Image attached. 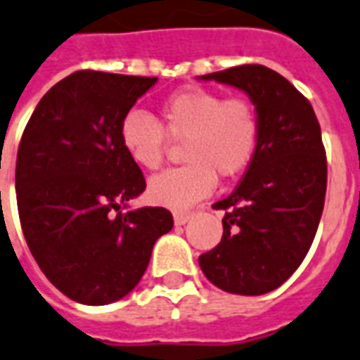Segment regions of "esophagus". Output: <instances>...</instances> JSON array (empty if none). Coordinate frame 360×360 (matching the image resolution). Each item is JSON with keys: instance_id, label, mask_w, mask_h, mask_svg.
Returning a JSON list of instances; mask_svg holds the SVG:
<instances>
[{"instance_id": "34e87169", "label": "esophagus", "mask_w": 360, "mask_h": 360, "mask_svg": "<svg viewBox=\"0 0 360 360\" xmlns=\"http://www.w3.org/2000/svg\"><path fill=\"white\" fill-rule=\"evenodd\" d=\"M174 224L176 226H182V224H186L189 219H191V213H184V212H174Z\"/></svg>"}]
</instances>
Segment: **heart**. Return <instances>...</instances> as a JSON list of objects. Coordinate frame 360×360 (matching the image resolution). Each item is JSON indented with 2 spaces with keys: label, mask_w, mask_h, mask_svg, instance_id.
Returning a JSON list of instances; mask_svg holds the SVG:
<instances>
[{
  "label": "heart",
  "mask_w": 360,
  "mask_h": 360,
  "mask_svg": "<svg viewBox=\"0 0 360 360\" xmlns=\"http://www.w3.org/2000/svg\"><path fill=\"white\" fill-rule=\"evenodd\" d=\"M167 138L183 143L186 165L154 176L148 198L158 206L187 210L215 189L217 176L236 178L248 169L259 145V115L245 97L207 88H186L160 105V121L139 110L124 114L120 139L139 167L154 171L165 158Z\"/></svg>",
  "instance_id": "obj_1"
}]
</instances>
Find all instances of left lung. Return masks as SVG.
I'll return each mask as SVG.
<instances>
[{"label":"left lung","instance_id":"1","mask_svg":"<svg viewBox=\"0 0 360 360\" xmlns=\"http://www.w3.org/2000/svg\"><path fill=\"white\" fill-rule=\"evenodd\" d=\"M200 79L248 94L259 115V145L236 191L213 204L224 210V231L198 263L219 289L259 296L289 280L319 230L328 187L320 123L307 97L261 64Z\"/></svg>","mask_w":360,"mask_h":360}]
</instances>
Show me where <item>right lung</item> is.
Listing matches in <instances>:
<instances>
[{
	"label": "right lung",
	"instance_id": "add662e5",
	"mask_svg": "<svg viewBox=\"0 0 360 360\" xmlns=\"http://www.w3.org/2000/svg\"><path fill=\"white\" fill-rule=\"evenodd\" d=\"M156 80L75 71L41 97L23 130L16 158L23 236L47 280L79 304L127 296L156 239L173 228L165 207L124 212L147 184L124 153L120 124Z\"/></svg>",
	"mask_w": 360,
	"mask_h": 360
}]
</instances>
